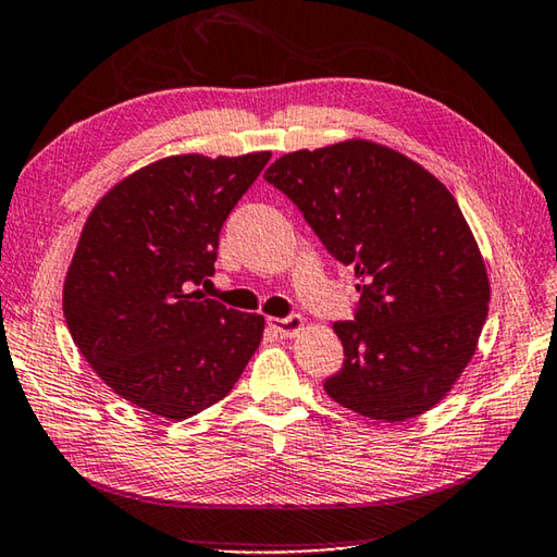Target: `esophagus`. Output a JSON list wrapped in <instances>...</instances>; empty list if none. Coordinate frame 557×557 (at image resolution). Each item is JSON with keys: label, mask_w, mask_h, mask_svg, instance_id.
Returning <instances> with one entry per match:
<instances>
[{"label": "esophagus", "mask_w": 557, "mask_h": 557, "mask_svg": "<svg viewBox=\"0 0 557 557\" xmlns=\"http://www.w3.org/2000/svg\"><path fill=\"white\" fill-rule=\"evenodd\" d=\"M269 326L276 329L281 336H295L302 332V317L300 314H288V317H269Z\"/></svg>", "instance_id": "1"}]
</instances>
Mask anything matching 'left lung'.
Masks as SVG:
<instances>
[{
  "mask_svg": "<svg viewBox=\"0 0 557 557\" xmlns=\"http://www.w3.org/2000/svg\"><path fill=\"white\" fill-rule=\"evenodd\" d=\"M264 180L356 269V314L334 324L344 368L324 392L382 423L430 411L469 366L491 300L457 199L411 158L366 139L286 153Z\"/></svg>",
  "mask_w": 557,
  "mask_h": 557,
  "instance_id": "8db88e82",
  "label": "left lung"
}]
</instances>
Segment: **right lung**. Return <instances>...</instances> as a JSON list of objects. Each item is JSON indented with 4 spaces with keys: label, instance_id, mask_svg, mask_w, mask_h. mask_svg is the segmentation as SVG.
<instances>
[{
    "label": "right lung",
    "instance_id": "right-lung-1",
    "mask_svg": "<svg viewBox=\"0 0 557 557\" xmlns=\"http://www.w3.org/2000/svg\"><path fill=\"white\" fill-rule=\"evenodd\" d=\"M271 153L156 161L112 187L78 237L64 320L108 387L183 421L240 380L264 317L191 290L213 276L219 233Z\"/></svg>",
    "mask_w": 557,
    "mask_h": 557
}]
</instances>
